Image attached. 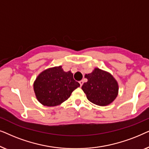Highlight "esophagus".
I'll list each match as a JSON object with an SVG mask.
<instances>
[{
  "label": "esophagus",
  "instance_id": "1",
  "mask_svg": "<svg viewBox=\"0 0 149 149\" xmlns=\"http://www.w3.org/2000/svg\"><path fill=\"white\" fill-rule=\"evenodd\" d=\"M83 83H84V82H83V81H79V83H80V86L81 87L83 85Z\"/></svg>",
  "mask_w": 149,
  "mask_h": 149
}]
</instances>
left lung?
<instances>
[{"mask_svg":"<svg viewBox=\"0 0 149 149\" xmlns=\"http://www.w3.org/2000/svg\"><path fill=\"white\" fill-rule=\"evenodd\" d=\"M87 82L82 89L91 102L99 106H107L116 98L118 94V84L111 74L99 68H95L90 74H85Z\"/></svg>","mask_w":149,"mask_h":149,"instance_id":"1","label":"left lung"}]
</instances>
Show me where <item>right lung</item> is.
<instances>
[{"mask_svg": "<svg viewBox=\"0 0 149 149\" xmlns=\"http://www.w3.org/2000/svg\"><path fill=\"white\" fill-rule=\"evenodd\" d=\"M80 84L73 79V74L64 72L62 66L44 70L38 75L34 83L36 98L42 104L54 107L68 100Z\"/></svg>", "mask_w": 149, "mask_h": 149, "instance_id": "1", "label": "right lung"}]
</instances>
